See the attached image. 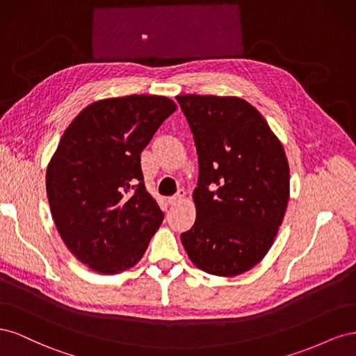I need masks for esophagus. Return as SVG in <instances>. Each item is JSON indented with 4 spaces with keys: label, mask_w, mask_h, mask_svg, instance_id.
Segmentation results:
<instances>
[{
    "label": "esophagus",
    "mask_w": 356,
    "mask_h": 356,
    "mask_svg": "<svg viewBox=\"0 0 356 356\" xmlns=\"http://www.w3.org/2000/svg\"><path fill=\"white\" fill-rule=\"evenodd\" d=\"M184 197H186V191H184V190H178L177 195H174L172 197H169V199H168V202H169L170 204H175V203H178V202H182V200H184Z\"/></svg>",
    "instance_id": "34e87169"
}]
</instances>
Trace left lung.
<instances>
[{
    "instance_id": "8db88e82",
    "label": "left lung",
    "mask_w": 356,
    "mask_h": 356,
    "mask_svg": "<svg viewBox=\"0 0 356 356\" xmlns=\"http://www.w3.org/2000/svg\"><path fill=\"white\" fill-rule=\"evenodd\" d=\"M199 156L196 221L181 234L196 267L232 277L270 250L289 200L284 147L257 108L238 96L178 95Z\"/></svg>"
}]
</instances>
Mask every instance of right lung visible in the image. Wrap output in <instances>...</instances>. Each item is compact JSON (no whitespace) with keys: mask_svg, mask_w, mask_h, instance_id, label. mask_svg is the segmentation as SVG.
I'll return each instance as SVG.
<instances>
[{"mask_svg":"<svg viewBox=\"0 0 356 356\" xmlns=\"http://www.w3.org/2000/svg\"><path fill=\"white\" fill-rule=\"evenodd\" d=\"M175 110L166 96L101 99L63 132L47 166L49 204L62 241L92 270L134 267L163 221L144 186L141 153Z\"/></svg>","mask_w":356,"mask_h":356,"instance_id":"obj_1","label":"right lung"}]
</instances>
